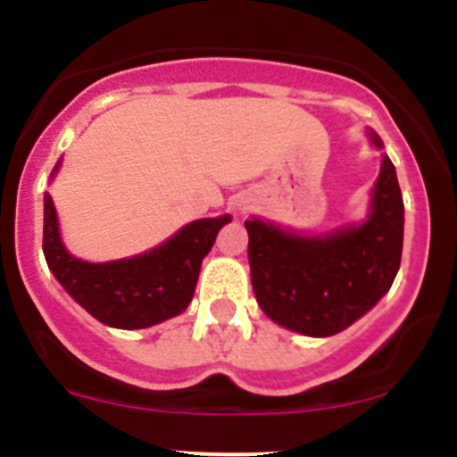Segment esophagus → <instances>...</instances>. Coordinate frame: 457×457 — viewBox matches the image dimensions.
I'll list each match as a JSON object with an SVG mask.
<instances>
[{
    "label": "esophagus",
    "instance_id": "esophagus-1",
    "mask_svg": "<svg viewBox=\"0 0 457 457\" xmlns=\"http://www.w3.org/2000/svg\"><path fill=\"white\" fill-rule=\"evenodd\" d=\"M238 210H245V207H238Z\"/></svg>",
    "mask_w": 457,
    "mask_h": 457
}]
</instances>
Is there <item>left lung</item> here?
<instances>
[{
	"label": "left lung",
	"mask_w": 457,
	"mask_h": 457,
	"mask_svg": "<svg viewBox=\"0 0 457 457\" xmlns=\"http://www.w3.org/2000/svg\"><path fill=\"white\" fill-rule=\"evenodd\" d=\"M376 150L382 139L367 128ZM252 289L270 320L296 334L327 338L362 318L389 292L400 270L404 203L395 168L382 152L370 210L329 232H296L252 216Z\"/></svg>",
	"instance_id": "obj_1"
}]
</instances>
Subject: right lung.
<instances>
[{
  "label": "right lung",
  "instance_id": "right-lung-1",
  "mask_svg": "<svg viewBox=\"0 0 457 457\" xmlns=\"http://www.w3.org/2000/svg\"><path fill=\"white\" fill-rule=\"evenodd\" d=\"M62 159L50 172L57 177ZM229 214L196 219L141 254L90 262L63 245L57 207L44 195V256L68 296L92 318L114 329H145L183 314L195 296L203 258Z\"/></svg>",
  "mask_w": 457,
  "mask_h": 457
}]
</instances>
